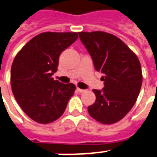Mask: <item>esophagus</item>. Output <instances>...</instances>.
<instances>
[{
    "label": "esophagus",
    "instance_id": "1",
    "mask_svg": "<svg viewBox=\"0 0 157 157\" xmlns=\"http://www.w3.org/2000/svg\"><path fill=\"white\" fill-rule=\"evenodd\" d=\"M76 90L78 91L79 93H84V92H85V90H84V89H81V88H79V87H77V88H76Z\"/></svg>",
    "mask_w": 157,
    "mask_h": 157
}]
</instances>
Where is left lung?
<instances>
[{"label":"left lung","instance_id":"left-lung-1","mask_svg":"<svg viewBox=\"0 0 157 157\" xmlns=\"http://www.w3.org/2000/svg\"><path fill=\"white\" fill-rule=\"evenodd\" d=\"M82 44L93 59L95 70L104 74L105 86L94 89V104L88 106L91 117L103 124L121 120L135 104L142 85L138 57L118 37L103 31L79 32Z\"/></svg>","mask_w":157,"mask_h":157}]
</instances>
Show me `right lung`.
Wrapping results in <instances>:
<instances>
[{"mask_svg": "<svg viewBox=\"0 0 157 157\" xmlns=\"http://www.w3.org/2000/svg\"><path fill=\"white\" fill-rule=\"evenodd\" d=\"M78 38L76 32H44L32 38L15 57L11 85L15 99L32 120L48 124L59 119L75 90L73 83L52 78L61 52Z\"/></svg>", "mask_w": 157, "mask_h": 157, "instance_id": "1", "label": "right lung"}]
</instances>
